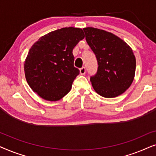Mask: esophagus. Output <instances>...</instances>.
<instances>
[{"label": "esophagus", "mask_w": 156, "mask_h": 156, "mask_svg": "<svg viewBox=\"0 0 156 156\" xmlns=\"http://www.w3.org/2000/svg\"><path fill=\"white\" fill-rule=\"evenodd\" d=\"M80 74H82V75H84V74L86 73V69H85V67L81 68V69H80Z\"/></svg>", "instance_id": "obj_1"}]
</instances>
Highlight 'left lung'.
Instances as JSON below:
<instances>
[{"mask_svg": "<svg viewBox=\"0 0 156 156\" xmlns=\"http://www.w3.org/2000/svg\"><path fill=\"white\" fill-rule=\"evenodd\" d=\"M86 40L98 62L90 80L94 91L105 98L122 94L131 86L136 72V57L124 40L104 30L84 27Z\"/></svg>", "mask_w": 156, "mask_h": 156, "instance_id": "8db88e82", "label": "left lung"}]
</instances>
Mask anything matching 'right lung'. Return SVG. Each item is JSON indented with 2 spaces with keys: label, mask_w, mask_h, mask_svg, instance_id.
<instances>
[{
  "label": "right lung",
  "mask_w": 156,
  "mask_h": 156,
  "mask_svg": "<svg viewBox=\"0 0 156 156\" xmlns=\"http://www.w3.org/2000/svg\"><path fill=\"white\" fill-rule=\"evenodd\" d=\"M84 38L81 28L63 27L42 36L30 49L24 63L27 84L40 97L56 101L71 90L80 74L72 50Z\"/></svg>",
  "instance_id": "right-lung-1"
}]
</instances>
